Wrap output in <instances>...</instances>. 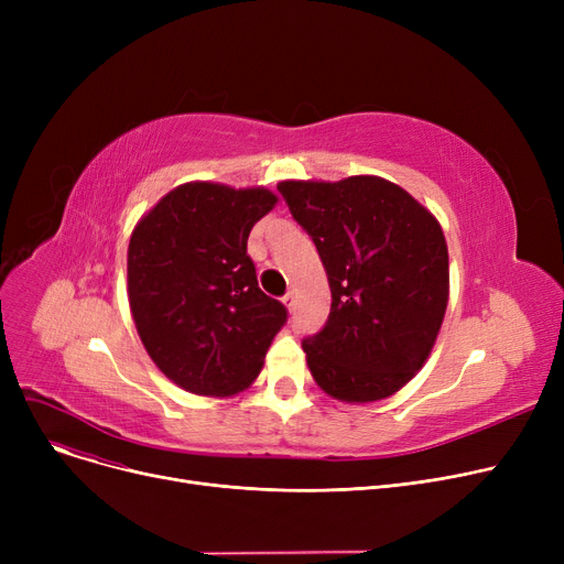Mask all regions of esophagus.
<instances>
[{"mask_svg": "<svg viewBox=\"0 0 564 564\" xmlns=\"http://www.w3.org/2000/svg\"><path fill=\"white\" fill-rule=\"evenodd\" d=\"M294 297H297V294H294V290H290V292L285 294V297L281 300V302H283V306H285L288 311H292V308H294Z\"/></svg>", "mask_w": 564, "mask_h": 564, "instance_id": "34e87169", "label": "esophagus"}]
</instances>
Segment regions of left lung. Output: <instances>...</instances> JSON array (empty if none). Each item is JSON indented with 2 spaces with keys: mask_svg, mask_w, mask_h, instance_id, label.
I'll use <instances>...</instances> for the list:
<instances>
[{
  "mask_svg": "<svg viewBox=\"0 0 564 564\" xmlns=\"http://www.w3.org/2000/svg\"><path fill=\"white\" fill-rule=\"evenodd\" d=\"M279 192L313 237L332 288L327 324L302 343L315 383L347 404L391 398L425 366L446 315L441 224L379 175L283 181Z\"/></svg>",
  "mask_w": 564,
  "mask_h": 564,
  "instance_id": "obj_1",
  "label": "left lung"
}]
</instances>
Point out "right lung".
I'll list each match as a JSON object with an SVG mask.
<instances>
[{"instance_id":"obj_1","label":"right lung","mask_w":564,"mask_h":564,"mask_svg":"<svg viewBox=\"0 0 564 564\" xmlns=\"http://www.w3.org/2000/svg\"><path fill=\"white\" fill-rule=\"evenodd\" d=\"M279 203L267 187L185 183L134 226L128 300L153 364L194 395L242 393L288 311L258 288L247 240Z\"/></svg>"}]
</instances>
